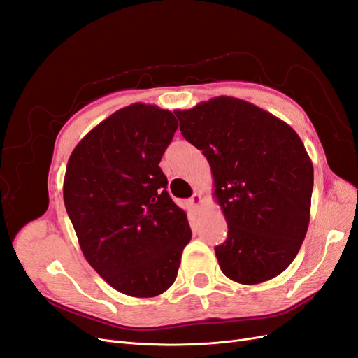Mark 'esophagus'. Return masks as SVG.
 Segmentation results:
<instances>
[{
    "label": "esophagus",
    "instance_id": "1",
    "mask_svg": "<svg viewBox=\"0 0 358 358\" xmlns=\"http://www.w3.org/2000/svg\"><path fill=\"white\" fill-rule=\"evenodd\" d=\"M201 201H203V199H201V196H200L199 192L194 194V196L189 199V203H191L192 206H196V208H199V206L201 204Z\"/></svg>",
    "mask_w": 358,
    "mask_h": 358
}]
</instances>
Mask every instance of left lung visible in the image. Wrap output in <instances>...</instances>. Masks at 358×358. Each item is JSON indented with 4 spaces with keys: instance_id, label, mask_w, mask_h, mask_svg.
<instances>
[{
    "instance_id": "1",
    "label": "left lung",
    "mask_w": 358,
    "mask_h": 358,
    "mask_svg": "<svg viewBox=\"0 0 358 358\" xmlns=\"http://www.w3.org/2000/svg\"><path fill=\"white\" fill-rule=\"evenodd\" d=\"M182 136L208 158L229 225L215 248L222 273L243 285L280 275L296 258L310 218L313 167L288 124L233 96L178 110Z\"/></svg>"
}]
</instances>
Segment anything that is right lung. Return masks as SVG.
<instances>
[{"label": "right lung", "mask_w": 358, "mask_h": 358, "mask_svg": "<svg viewBox=\"0 0 358 358\" xmlns=\"http://www.w3.org/2000/svg\"><path fill=\"white\" fill-rule=\"evenodd\" d=\"M176 129L170 110L136 103L92 128L67 164L64 203L86 262L131 297L173 285L192 236L159 169Z\"/></svg>", "instance_id": "1"}]
</instances>
